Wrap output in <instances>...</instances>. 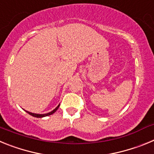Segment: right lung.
I'll return each instance as SVG.
<instances>
[{
	"instance_id": "right-lung-1",
	"label": "right lung",
	"mask_w": 154,
	"mask_h": 154,
	"mask_svg": "<svg viewBox=\"0 0 154 154\" xmlns=\"http://www.w3.org/2000/svg\"><path fill=\"white\" fill-rule=\"evenodd\" d=\"M59 106H60V104L58 105V106L56 107V108L55 109H53L51 112H48V113H45V114H38V113H33V112H28V111H27V110H24L25 112H28L29 115L32 116H34V117H37V118H42V117H45V116H50L51 115V114H53L54 112H56V110L58 109V107H59Z\"/></svg>"
}]
</instances>
